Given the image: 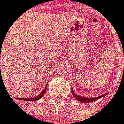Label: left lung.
Masks as SVG:
<instances>
[{
  "label": "left lung",
  "mask_w": 124,
  "mask_h": 124,
  "mask_svg": "<svg viewBox=\"0 0 124 124\" xmlns=\"http://www.w3.org/2000/svg\"><path fill=\"white\" fill-rule=\"evenodd\" d=\"M71 93H72L73 96H74V98L77 99L78 101H80V102H84V103H89V102H92V101H97L98 99L101 98H102L104 97V95H106L107 94H103V95H100L99 97H97V98H84V97H81V96L78 95L77 94H75L73 90L71 91Z\"/></svg>",
  "instance_id": "left-lung-1"
}]
</instances>
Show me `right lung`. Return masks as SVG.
<instances>
[{
    "label": "right lung",
    "mask_w": 124,
    "mask_h": 124,
    "mask_svg": "<svg viewBox=\"0 0 124 124\" xmlns=\"http://www.w3.org/2000/svg\"><path fill=\"white\" fill-rule=\"evenodd\" d=\"M46 87H47V86H46V88H44V90L42 91V92L39 95H37L36 97L33 98H21V100H23V101H38L39 99H40L45 94L46 91Z\"/></svg>",
    "instance_id": "right-lung-1"
}]
</instances>
